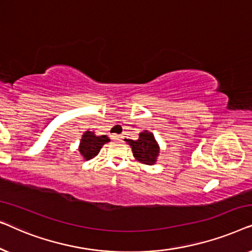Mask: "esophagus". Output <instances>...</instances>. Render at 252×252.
I'll return each instance as SVG.
<instances>
[{
	"mask_svg": "<svg viewBox=\"0 0 252 252\" xmlns=\"http://www.w3.org/2000/svg\"><path fill=\"white\" fill-rule=\"evenodd\" d=\"M111 139H112V140H119V139H120V136H119V135H117V134H112V135H111Z\"/></svg>",
	"mask_w": 252,
	"mask_h": 252,
	"instance_id": "esophagus-1",
	"label": "esophagus"
}]
</instances>
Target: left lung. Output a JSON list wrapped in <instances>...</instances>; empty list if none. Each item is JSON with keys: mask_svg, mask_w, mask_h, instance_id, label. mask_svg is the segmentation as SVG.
<instances>
[{"mask_svg": "<svg viewBox=\"0 0 252 252\" xmlns=\"http://www.w3.org/2000/svg\"><path fill=\"white\" fill-rule=\"evenodd\" d=\"M127 143L132 147V151L134 157L141 163L147 165H153L157 159L158 154H159V148L153 133L144 130L143 133L139 134V139L134 140H126Z\"/></svg>", "mask_w": 252, "mask_h": 252, "instance_id": "8db88e82", "label": "left lung"}]
</instances>
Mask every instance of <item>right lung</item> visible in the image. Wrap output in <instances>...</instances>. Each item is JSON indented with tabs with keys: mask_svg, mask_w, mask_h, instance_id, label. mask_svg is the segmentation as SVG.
Returning a JSON list of instances; mask_svg holds the SVG:
<instances>
[{
	"mask_svg": "<svg viewBox=\"0 0 252 252\" xmlns=\"http://www.w3.org/2000/svg\"><path fill=\"white\" fill-rule=\"evenodd\" d=\"M110 139L106 135L96 136L93 132L87 130L84 135H82L80 147H79V151H80L81 156H84L85 159H92L96 155L99 153L103 144L109 142Z\"/></svg>",
	"mask_w": 252,
	"mask_h": 252,
	"instance_id": "right-lung-1",
	"label": "right lung"
}]
</instances>
